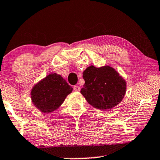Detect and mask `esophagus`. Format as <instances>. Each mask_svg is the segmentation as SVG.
Here are the masks:
<instances>
[{
    "mask_svg": "<svg viewBox=\"0 0 160 160\" xmlns=\"http://www.w3.org/2000/svg\"><path fill=\"white\" fill-rule=\"evenodd\" d=\"M73 89L75 91H77V92H78V91H80V87H78V86H74L73 87Z\"/></svg>",
    "mask_w": 160,
    "mask_h": 160,
    "instance_id": "obj_1",
    "label": "esophagus"
}]
</instances>
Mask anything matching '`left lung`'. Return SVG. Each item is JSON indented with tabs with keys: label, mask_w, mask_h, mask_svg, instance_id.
<instances>
[{
	"label": "left lung",
	"mask_w": 160,
	"mask_h": 160,
	"mask_svg": "<svg viewBox=\"0 0 160 160\" xmlns=\"http://www.w3.org/2000/svg\"><path fill=\"white\" fill-rule=\"evenodd\" d=\"M84 84L81 93L91 106L100 110H109L120 103L126 93V82L108 65H90L83 72Z\"/></svg>",
	"instance_id": "1"
}]
</instances>
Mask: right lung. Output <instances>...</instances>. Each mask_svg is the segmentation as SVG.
<instances>
[{"label":"right lung","mask_w":160,"mask_h":160,"mask_svg":"<svg viewBox=\"0 0 160 160\" xmlns=\"http://www.w3.org/2000/svg\"><path fill=\"white\" fill-rule=\"evenodd\" d=\"M73 88L56 73L47 75L31 89L32 104L43 113L53 112L60 107Z\"/></svg>","instance_id":"add662e5"}]
</instances>
